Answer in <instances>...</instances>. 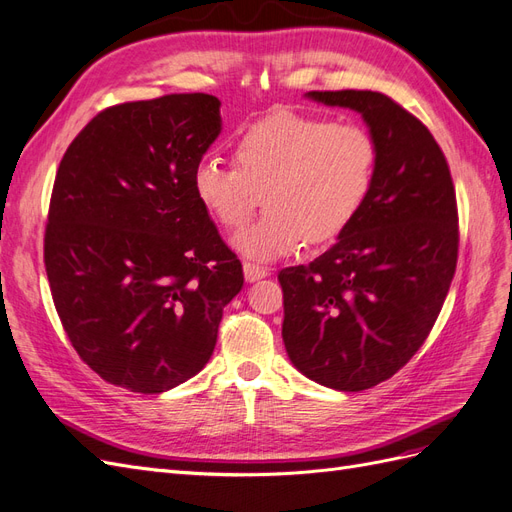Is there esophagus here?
<instances>
[{
	"label": "esophagus",
	"instance_id": "obj_1",
	"mask_svg": "<svg viewBox=\"0 0 512 512\" xmlns=\"http://www.w3.org/2000/svg\"><path fill=\"white\" fill-rule=\"evenodd\" d=\"M243 273H245V280L247 282H258L262 277L269 275V269L256 265V262H243Z\"/></svg>",
	"mask_w": 512,
	"mask_h": 512
}]
</instances>
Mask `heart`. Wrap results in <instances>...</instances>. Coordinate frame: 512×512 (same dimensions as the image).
I'll return each instance as SVG.
<instances>
[{
	"instance_id": "heart-1",
	"label": "heart",
	"mask_w": 512,
	"mask_h": 512,
	"mask_svg": "<svg viewBox=\"0 0 512 512\" xmlns=\"http://www.w3.org/2000/svg\"><path fill=\"white\" fill-rule=\"evenodd\" d=\"M232 160L198 162L192 188L211 218L241 230L265 200L267 213L235 239L247 258L273 260L331 243L359 218L378 170V145L359 123L273 113L232 141Z\"/></svg>"
}]
</instances>
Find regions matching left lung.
<instances>
[{
	"label": "left lung",
	"instance_id": "left-lung-1",
	"mask_svg": "<svg viewBox=\"0 0 512 512\" xmlns=\"http://www.w3.org/2000/svg\"><path fill=\"white\" fill-rule=\"evenodd\" d=\"M361 113L378 145L363 211L331 250L277 275L292 365L335 391H365L425 344L451 288L459 215L451 168L425 123L380 91H309Z\"/></svg>",
	"mask_w": 512,
	"mask_h": 512
}]
</instances>
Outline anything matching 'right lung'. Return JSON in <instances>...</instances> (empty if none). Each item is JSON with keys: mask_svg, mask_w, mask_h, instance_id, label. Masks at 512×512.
I'll return each mask as SVG.
<instances>
[{"mask_svg": "<svg viewBox=\"0 0 512 512\" xmlns=\"http://www.w3.org/2000/svg\"><path fill=\"white\" fill-rule=\"evenodd\" d=\"M222 130L220 100L168 94L108 106L59 162L44 269L70 344L132 393H164L211 359L243 269L192 173Z\"/></svg>", "mask_w": 512, "mask_h": 512, "instance_id": "right-lung-1", "label": "right lung"}]
</instances>
